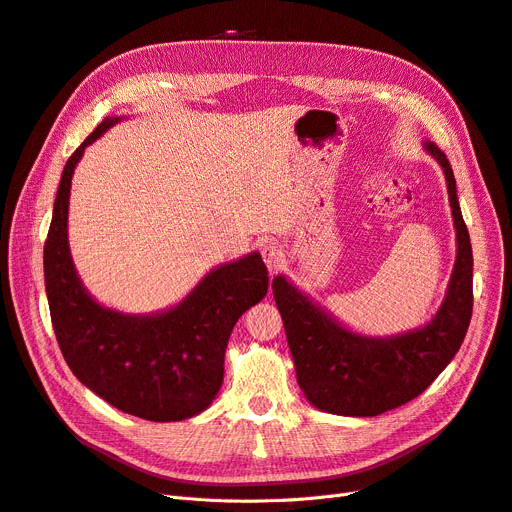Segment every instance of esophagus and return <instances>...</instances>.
I'll return each mask as SVG.
<instances>
[{
	"label": "esophagus",
	"mask_w": 512,
	"mask_h": 512,
	"mask_svg": "<svg viewBox=\"0 0 512 512\" xmlns=\"http://www.w3.org/2000/svg\"><path fill=\"white\" fill-rule=\"evenodd\" d=\"M260 254H262V260H264V264H267L269 271H277L283 264V252H281L279 245L273 243V241L264 243L260 248Z\"/></svg>",
	"instance_id": "esophagus-1"
}]
</instances>
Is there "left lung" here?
I'll list each match as a JSON object with an SVG mask.
<instances>
[{"label":"left lung","instance_id":"left-lung-1","mask_svg":"<svg viewBox=\"0 0 512 512\" xmlns=\"http://www.w3.org/2000/svg\"><path fill=\"white\" fill-rule=\"evenodd\" d=\"M445 172L458 256L439 313L422 330L393 338H365L336 323L277 275L273 296L296 365V378L315 407L338 416H380L416 399L454 359L473 317V248L464 224L456 178L445 153L426 142Z\"/></svg>","mask_w":512,"mask_h":512}]
</instances>
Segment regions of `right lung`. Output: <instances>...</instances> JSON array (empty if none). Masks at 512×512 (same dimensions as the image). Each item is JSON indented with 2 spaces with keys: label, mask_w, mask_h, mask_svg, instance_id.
<instances>
[{
  "label": "right lung",
  "mask_w": 512,
  "mask_h": 512,
  "mask_svg": "<svg viewBox=\"0 0 512 512\" xmlns=\"http://www.w3.org/2000/svg\"><path fill=\"white\" fill-rule=\"evenodd\" d=\"M107 117L67 159L44 245L52 327L71 372L117 410L151 422L191 418L214 401L224 351L237 319L267 296L260 254L218 267L174 309L121 315L94 302L81 285L67 241L71 178L84 149L111 128Z\"/></svg>",
  "instance_id": "add662e5"
}]
</instances>
